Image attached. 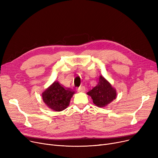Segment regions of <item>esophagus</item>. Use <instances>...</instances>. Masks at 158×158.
I'll return each instance as SVG.
<instances>
[{
	"label": "esophagus",
	"instance_id": "obj_1",
	"mask_svg": "<svg viewBox=\"0 0 158 158\" xmlns=\"http://www.w3.org/2000/svg\"><path fill=\"white\" fill-rule=\"evenodd\" d=\"M77 91L78 92H85L86 91V88L84 86H80L79 88H78L77 89Z\"/></svg>",
	"mask_w": 158,
	"mask_h": 158
}]
</instances>
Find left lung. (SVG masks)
Wrapping results in <instances>:
<instances>
[{
	"mask_svg": "<svg viewBox=\"0 0 158 158\" xmlns=\"http://www.w3.org/2000/svg\"><path fill=\"white\" fill-rule=\"evenodd\" d=\"M92 97L93 102L98 107H104L111 102L117 97L116 89L102 76L99 77L98 84L87 93Z\"/></svg>",
	"mask_w": 158,
	"mask_h": 158,
	"instance_id": "8db88e82",
	"label": "left lung"
}]
</instances>
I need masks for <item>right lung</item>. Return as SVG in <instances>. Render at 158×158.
Segmentation results:
<instances>
[{
	"label": "right lung",
	"mask_w": 158,
	"mask_h": 158,
	"mask_svg": "<svg viewBox=\"0 0 158 158\" xmlns=\"http://www.w3.org/2000/svg\"><path fill=\"white\" fill-rule=\"evenodd\" d=\"M73 94V91L64 88L59 82L55 81L42 93V98L49 108L61 111L69 106Z\"/></svg>",
	"instance_id": "add662e5"
}]
</instances>
